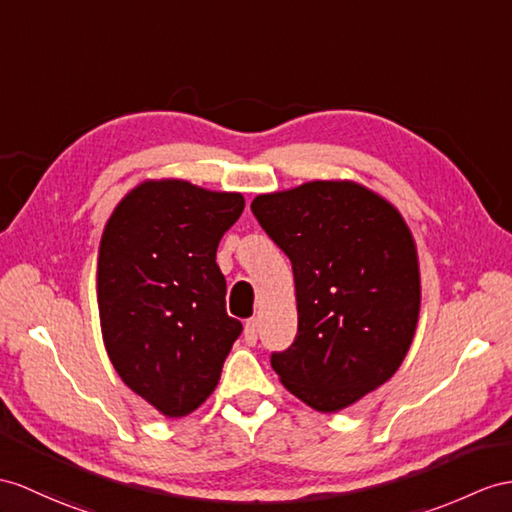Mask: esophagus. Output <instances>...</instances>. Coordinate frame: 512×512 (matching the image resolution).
Here are the masks:
<instances>
[{
  "mask_svg": "<svg viewBox=\"0 0 512 512\" xmlns=\"http://www.w3.org/2000/svg\"><path fill=\"white\" fill-rule=\"evenodd\" d=\"M243 336H245V343L247 345H256V341H258V321L256 319H247L245 321Z\"/></svg>",
  "mask_w": 512,
  "mask_h": 512,
  "instance_id": "esophagus-1",
  "label": "esophagus"
}]
</instances>
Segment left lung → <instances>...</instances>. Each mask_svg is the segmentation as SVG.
I'll return each mask as SVG.
<instances>
[{
    "instance_id": "8db88e82",
    "label": "left lung",
    "mask_w": 512,
    "mask_h": 512,
    "mask_svg": "<svg viewBox=\"0 0 512 512\" xmlns=\"http://www.w3.org/2000/svg\"><path fill=\"white\" fill-rule=\"evenodd\" d=\"M252 213L295 278L297 336L271 367L304 404L336 413L389 380L413 343V234L386 199L354 182L258 195Z\"/></svg>"
}]
</instances>
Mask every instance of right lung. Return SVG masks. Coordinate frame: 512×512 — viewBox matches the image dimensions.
Instances as JSON below:
<instances>
[{"label":"right lung","instance_id":"obj_1","mask_svg":"<svg viewBox=\"0 0 512 512\" xmlns=\"http://www.w3.org/2000/svg\"><path fill=\"white\" fill-rule=\"evenodd\" d=\"M241 193L184 180L143 182L110 215L97 258L104 345L121 380L167 417L206 402L243 330L226 313L215 263Z\"/></svg>","mask_w":512,"mask_h":512}]
</instances>
